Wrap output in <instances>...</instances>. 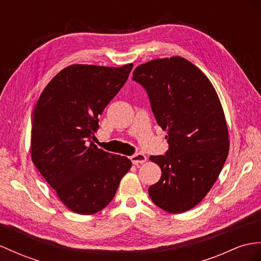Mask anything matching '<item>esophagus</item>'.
<instances>
[{
  "label": "esophagus",
  "mask_w": 261,
  "mask_h": 261,
  "mask_svg": "<svg viewBox=\"0 0 261 261\" xmlns=\"http://www.w3.org/2000/svg\"><path fill=\"white\" fill-rule=\"evenodd\" d=\"M130 161L134 165H138L147 161V157H146V155L143 154V152H137V154L130 156Z\"/></svg>",
  "instance_id": "34e87169"
}]
</instances>
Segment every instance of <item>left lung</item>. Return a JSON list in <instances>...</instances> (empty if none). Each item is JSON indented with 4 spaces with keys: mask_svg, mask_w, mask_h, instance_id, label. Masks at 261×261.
<instances>
[{
    "mask_svg": "<svg viewBox=\"0 0 261 261\" xmlns=\"http://www.w3.org/2000/svg\"><path fill=\"white\" fill-rule=\"evenodd\" d=\"M133 80L147 92L169 145L165 155L149 157L161 167L162 177L148 194L165 212H187L212 189L229 150L218 95L207 76L180 56L139 65Z\"/></svg>",
    "mask_w": 261,
    "mask_h": 261,
    "instance_id": "1",
    "label": "left lung"
}]
</instances>
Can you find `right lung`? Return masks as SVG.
<instances>
[{"label":"right lung","instance_id":"right-lung-1","mask_svg":"<svg viewBox=\"0 0 261 261\" xmlns=\"http://www.w3.org/2000/svg\"><path fill=\"white\" fill-rule=\"evenodd\" d=\"M133 64H74L44 88L32 115L31 156L36 168L72 212L105 208L132 167L128 158L93 143L99 115L124 86Z\"/></svg>","mask_w":261,"mask_h":261}]
</instances>
